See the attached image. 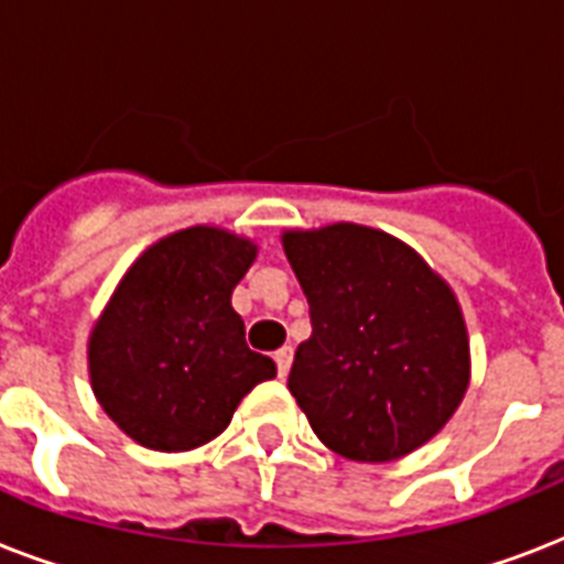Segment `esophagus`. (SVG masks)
Returning <instances> with one entry per match:
<instances>
[{"label": "esophagus", "instance_id": "esophagus-1", "mask_svg": "<svg viewBox=\"0 0 564 564\" xmlns=\"http://www.w3.org/2000/svg\"><path fill=\"white\" fill-rule=\"evenodd\" d=\"M274 366H278V377H286V375H290L292 348H286V345H283L281 351H274Z\"/></svg>", "mask_w": 564, "mask_h": 564}]
</instances>
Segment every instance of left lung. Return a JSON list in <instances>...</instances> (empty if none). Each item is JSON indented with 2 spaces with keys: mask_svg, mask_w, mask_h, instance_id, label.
Masks as SVG:
<instances>
[{
  "mask_svg": "<svg viewBox=\"0 0 564 564\" xmlns=\"http://www.w3.org/2000/svg\"><path fill=\"white\" fill-rule=\"evenodd\" d=\"M283 251L310 304L292 398L330 451L389 463L436 436L468 389V336L454 292L383 230H292Z\"/></svg>",
  "mask_w": 564,
  "mask_h": 564,
  "instance_id": "8db88e82",
  "label": "left lung"
}]
</instances>
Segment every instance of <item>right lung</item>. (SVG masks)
<instances>
[{"mask_svg":"<svg viewBox=\"0 0 564 564\" xmlns=\"http://www.w3.org/2000/svg\"><path fill=\"white\" fill-rule=\"evenodd\" d=\"M257 248L219 228L161 239L113 292L90 336V380L110 419L152 451H193L228 427L274 362L246 345L230 292Z\"/></svg>","mask_w":564,"mask_h":564,"instance_id":"add662e5","label":"right lung"}]
</instances>
